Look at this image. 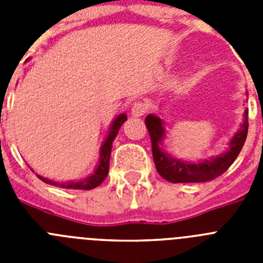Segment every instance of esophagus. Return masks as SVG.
<instances>
[{"instance_id":"34e87169","label":"esophagus","mask_w":263,"mask_h":263,"mask_svg":"<svg viewBox=\"0 0 263 263\" xmlns=\"http://www.w3.org/2000/svg\"><path fill=\"white\" fill-rule=\"evenodd\" d=\"M147 109V105L145 103L138 101V103H134L133 106H132V115H133V117H142V116L146 115Z\"/></svg>"}]
</instances>
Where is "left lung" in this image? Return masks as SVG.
I'll list each match as a JSON object with an SVG mask.
<instances>
[{
  "mask_svg": "<svg viewBox=\"0 0 263 263\" xmlns=\"http://www.w3.org/2000/svg\"><path fill=\"white\" fill-rule=\"evenodd\" d=\"M243 121L240 129L233 136L229 142V147L225 153L217 155L216 158L205 159L199 163L185 162V160L173 158L168 153L163 152L160 147L164 138V122L158 116L148 115L145 118L146 127L148 130L152 138V150L154 163L157 171L162 178L171 183H203L210 182L212 179L217 178L224 174L236 158L240 154L241 148L246 141L248 136V109L243 115Z\"/></svg>",
  "mask_w": 263,
  "mask_h": 263,
  "instance_id": "1",
  "label": "left lung"
}]
</instances>
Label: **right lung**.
Here are the masks:
<instances>
[{"label": "right lung", "mask_w": 263, "mask_h": 263, "mask_svg": "<svg viewBox=\"0 0 263 263\" xmlns=\"http://www.w3.org/2000/svg\"><path fill=\"white\" fill-rule=\"evenodd\" d=\"M127 120L126 115L125 113H121L117 117L115 118V121L111 122L110 127H109V133L106 136L105 141L101 145L100 148V159L99 164L95 168L93 174L89 175L88 178L81 179L78 182H53L47 178H43V176L38 175V178L41 179L42 182L47 183V184L55 185V187L66 188V190H92V188H96L97 185H100L101 183L105 180V178L108 176L109 173V159H110V153H111V143L115 141L116 136H117L118 130L122 126L125 121Z\"/></svg>", "instance_id": "obj_1"}]
</instances>
